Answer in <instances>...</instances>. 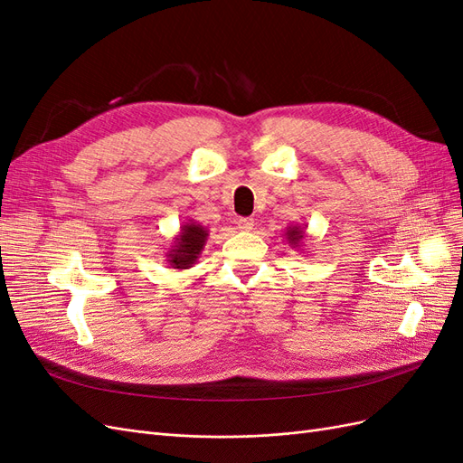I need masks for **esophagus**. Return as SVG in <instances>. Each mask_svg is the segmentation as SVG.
Returning <instances> with one entry per match:
<instances>
[{
    "label": "esophagus",
    "instance_id": "1",
    "mask_svg": "<svg viewBox=\"0 0 463 463\" xmlns=\"http://www.w3.org/2000/svg\"><path fill=\"white\" fill-rule=\"evenodd\" d=\"M237 226H240L241 232H253L255 220L253 218H240V220H237Z\"/></svg>",
    "mask_w": 463,
    "mask_h": 463
}]
</instances>
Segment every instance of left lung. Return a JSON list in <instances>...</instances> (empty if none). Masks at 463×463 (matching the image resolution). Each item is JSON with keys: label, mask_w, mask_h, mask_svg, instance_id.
I'll return each mask as SVG.
<instances>
[{"label": "left lung", "mask_w": 463, "mask_h": 463, "mask_svg": "<svg viewBox=\"0 0 463 463\" xmlns=\"http://www.w3.org/2000/svg\"><path fill=\"white\" fill-rule=\"evenodd\" d=\"M284 235H286V241L289 243V247H296V249H301L303 240L307 237L305 228H301V226H288Z\"/></svg>", "instance_id": "obj_1"}]
</instances>
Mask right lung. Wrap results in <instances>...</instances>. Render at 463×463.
Returning <instances> with one entry per match:
<instances>
[{"mask_svg": "<svg viewBox=\"0 0 463 463\" xmlns=\"http://www.w3.org/2000/svg\"><path fill=\"white\" fill-rule=\"evenodd\" d=\"M206 237L208 230L201 226L199 222H184V226H181L179 233L174 237V243L165 253L167 266L175 270H187L193 264H197L206 245Z\"/></svg>", "mask_w": 463, "mask_h": 463, "instance_id": "1", "label": "right lung"}]
</instances>
